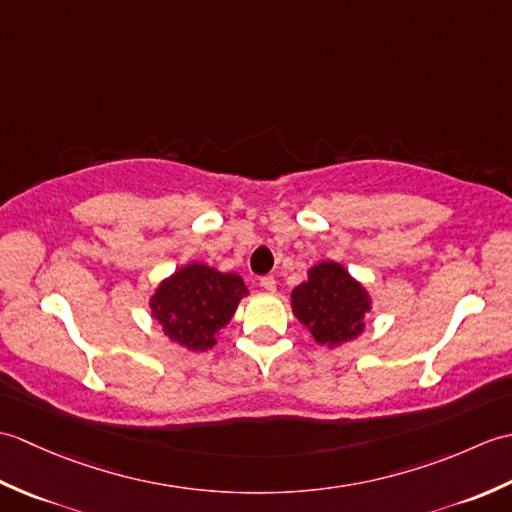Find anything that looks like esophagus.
Masks as SVG:
<instances>
[{
  "label": "esophagus",
  "mask_w": 512,
  "mask_h": 512,
  "mask_svg": "<svg viewBox=\"0 0 512 512\" xmlns=\"http://www.w3.org/2000/svg\"><path fill=\"white\" fill-rule=\"evenodd\" d=\"M259 286H262L266 292H275L277 290V281H275V277H262V281H259Z\"/></svg>",
  "instance_id": "34e87169"
}]
</instances>
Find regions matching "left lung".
<instances>
[{
  "mask_svg": "<svg viewBox=\"0 0 512 512\" xmlns=\"http://www.w3.org/2000/svg\"><path fill=\"white\" fill-rule=\"evenodd\" d=\"M292 312L312 339L328 350L354 341L365 330L372 297L339 262H319L292 290Z\"/></svg>",
  "mask_w": 512,
  "mask_h": 512,
  "instance_id": "obj_1",
  "label": "left lung"
}]
</instances>
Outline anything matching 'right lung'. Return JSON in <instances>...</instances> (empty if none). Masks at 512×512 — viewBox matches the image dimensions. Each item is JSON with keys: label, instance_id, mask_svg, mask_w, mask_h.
<instances>
[{"label": "right lung", "instance_id": "right-lung-1", "mask_svg": "<svg viewBox=\"0 0 512 512\" xmlns=\"http://www.w3.org/2000/svg\"><path fill=\"white\" fill-rule=\"evenodd\" d=\"M246 295L239 275L191 262L160 281L149 297V310L171 343L187 352H204L217 343V334Z\"/></svg>", "mask_w": 512, "mask_h": 512}]
</instances>
